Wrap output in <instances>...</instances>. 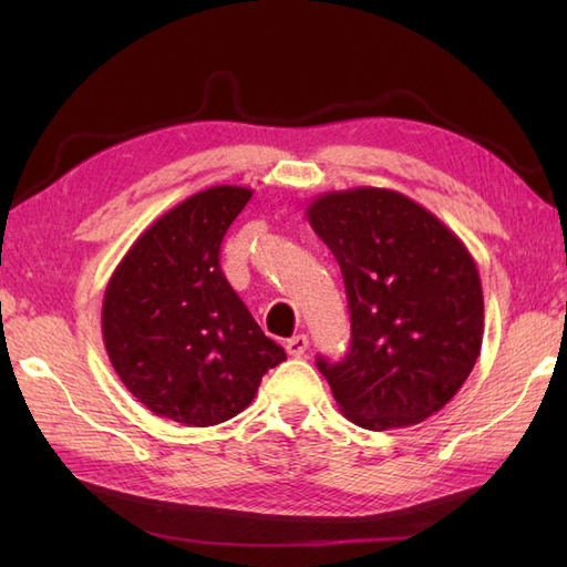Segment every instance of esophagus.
<instances>
[{"instance_id": "1", "label": "esophagus", "mask_w": 567, "mask_h": 567, "mask_svg": "<svg viewBox=\"0 0 567 567\" xmlns=\"http://www.w3.org/2000/svg\"><path fill=\"white\" fill-rule=\"evenodd\" d=\"M287 353H290L292 358H302L305 353H307V348H309V339L305 333H297V336H292L290 341H287Z\"/></svg>"}]
</instances>
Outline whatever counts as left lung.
Returning a JSON list of instances; mask_svg holds the SVG:
<instances>
[{"label":"left lung","instance_id":"obj_1","mask_svg":"<svg viewBox=\"0 0 567 567\" xmlns=\"http://www.w3.org/2000/svg\"><path fill=\"white\" fill-rule=\"evenodd\" d=\"M307 219L339 260L351 309V351L317 360L343 416L388 431L436 414L483 346V285L465 244L394 189L327 192Z\"/></svg>","mask_w":567,"mask_h":567}]
</instances>
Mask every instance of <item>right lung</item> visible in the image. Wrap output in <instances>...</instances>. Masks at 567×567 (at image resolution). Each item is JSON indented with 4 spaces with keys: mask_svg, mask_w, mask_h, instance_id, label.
<instances>
[{
    "mask_svg": "<svg viewBox=\"0 0 567 567\" xmlns=\"http://www.w3.org/2000/svg\"><path fill=\"white\" fill-rule=\"evenodd\" d=\"M252 189L216 185L143 231L116 265L102 336L116 375L155 416L214 426L244 412L287 358L221 272V240Z\"/></svg>",
    "mask_w": 567,
    "mask_h": 567,
    "instance_id": "right-lung-1",
    "label": "right lung"
}]
</instances>
